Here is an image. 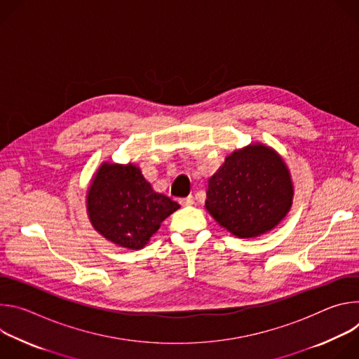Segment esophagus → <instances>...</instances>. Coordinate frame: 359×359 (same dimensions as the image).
<instances>
[{
	"mask_svg": "<svg viewBox=\"0 0 359 359\" xmlns=\"http://www.w3.org/2000/svg\"><path fill=\"white\" fill-rule=\"evenodd\" d=\"M194 203V197L193 196H187L184 198L180 200V204H183V206H190V204Z\"/></svg>",
	"mask_w": 359,
	"mask_h": 359,
	"instance_id": "1",
	"label": "esophagus"
}]
</instances>
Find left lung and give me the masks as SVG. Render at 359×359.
<instances>
[{
  "label": "left lung",
  "mask_w": 359,
  "mask_h": 359,
  "mask_svg": "<svg viewBox=\"0 0 359 359\" xmlns=\"http://www.w3.org/2000/svg\"><path fill=\"white\" fill-rule=\"evenodd\" d=\"M206 194V209L222 227L238 238H252L287 216L294 187L278 153L255 143L226 158L209 179Z\"/></svg>",
  "instance_id": "1"
}]
</instances>
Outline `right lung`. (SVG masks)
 <instances>
[{
  "mask_svg": "<svg viewBox=\"0 0 359 359\" xmlns=\"http://www.w3.org/2000/svg\"><path fill=\"white\" fill-rule=\"evenodd\" d=\"M93 229L116 245L140 250L180 206L151 189L132 163L100 165L86 194Z\"/></svg>",
  "mask_w": 359,
  "mask_h": 359,
  "instance_id": "right-lung-1",
  "label": "right lung"
}]
</instances>
